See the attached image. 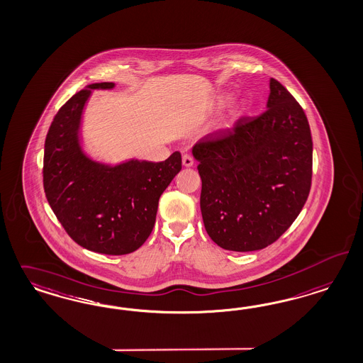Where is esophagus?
Instances as JSON below:
<instances>
[{
  "instance_id": "1",
  "label": "esophagus",
  "mask_w": 363,
  "mask_h": 363,
  "mask_svg": "<svg viewBox=\"0 0 363 363\" xmlns=\"http://www.w3.org/2000/svg\"><path fill=\"white\" fill-rule=\"evenodd\" d=\"M182 163H184L185 167H191V166L194 164V160H193L191 155L184 154V155H182Z\"/></svg>"
}]
</instances>
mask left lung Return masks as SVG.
<instances>
[{"label": "left lung", "instance_id": "obj_1", "mask_svg": "<svg viewBox=\"0 0 363 363\" xmlns=\"http://www.w3.org/2000/svg\"><path fill=\"white\" fill-rule=\"evenodd\" d=\"M267 110L202 138L193 147L202 181L201 213L213 241L252 252L275 242L311 189L313 138L301 106L269 80Z\"/></svg>", "mask_w": 363, "mask_h": 363}]
</instances>
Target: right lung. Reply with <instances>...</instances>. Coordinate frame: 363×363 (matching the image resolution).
<instances>
[{"mask_svg": "<svg viewBox=\"0 0 363 363\" xmlns=\"http://www.w3.org/2000/svg\"><path fill=\"white\" fill-rule=\"evenodd\" d=\"M94 83L79 91L53 118L44 146L43 182L47 200L68 236L80 247L104 255H127L150 236L158 201L182 167L181 154L163 162L131 160L116 166L83 152L79 128Z\"/></svg>", "mask_w": 363, "mask_h": 363, "instance_id": "right-lung-1", "label": "right lung"}]
</instances>
